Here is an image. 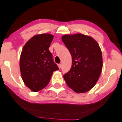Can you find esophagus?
Returning <instances> with one entry per match:
<instances>
[{
    "instance_id": "esophagus-1",
    "label": "esophagus",
    "mask_w": 122,
    "mask_h": 122,
    "mask_svg": "<svg viewBox=\"0 0 122 122\" xmlns=\"http://www.w3.org/2000/svg\"><path fill=\"white\" fill-rule=\"evenodd\" d=\"M57 66H58L59 69H61V64H58V65H57Z\"/></svg>"
}]
</instances>
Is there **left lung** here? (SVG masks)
Wrapping results in <instances>:
<instances>
[{
	"mask_svg": "<svg viewBox=\"0 0 122 122\" xmlns=\"http://www.w3.org/2000/svg\"><path fill=\"white\" fill-rule=\"evenodd\" d=\"M61 40L72 57V66L63 76L74 92L84 93L94 87L102 70V55L97 42L82 34L65 35Z\"/></svg>",
	"mask_w": 122,
	"mask_h": 122,
	"instance_id": "obj_1",
	"label": "left lung"
}]
</instances>
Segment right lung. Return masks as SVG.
Masks as SVG:
<instances>
[{"instance_id": "right-lung-1", "label": "right lung", "mask_w": 122, "mask_h": 122, "mask_svg": "<svg viewBox=\"0 0 122 122\" xmlns=\"http://www.w3.org/2000/svg\"><path fill=\"white\" fill-rule=\"evenodd\" d=\"M53 37L50 34L36 35L23 48L20 60L21 74L25 86L33 92L45 88L53 71L59 69L49 51Z\"/></svg>"}]
</instances>
